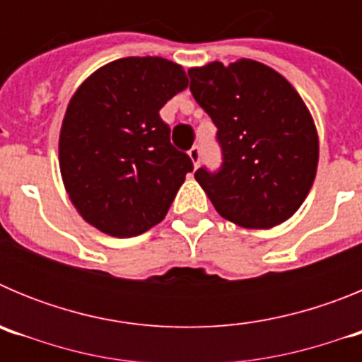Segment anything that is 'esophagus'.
<instances>
[{"label": "esophagus", "mask_w": 362, "mask_h": 362, "mask_svg": "<svg viewBox=\"0 0 362 362\" xmlns=\"http://www.w3.org/2000/svg\"><path fill=\"white\" fill-rule=\"evenodd\" d=\"M188 156H190L192 163H194V168H197V166H199V161H201V148H199V146H192V148L188 150Z\"/></svg>", "instance_id": "esophagus-1"}]
</instances>
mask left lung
<instances>
[{
  "mask_svg": "<svg viewBox=\"0 0 362 362\" xmlns=\"http://www.w3.org/2000/svg\"><path fill=\"white\" fill-rule=\"evenodd\" d=\"M190 92L217 127L219 170L194 177L225 219L272 228L297 212L315 179L319 139L300 95L270 66L239 59L188 70Z\"/></svg>",
  "mask_w": 362,
  "mask_h": 362,
  "instance_id": "8db88e82",
  "label": "left lung"
}]
</instances>
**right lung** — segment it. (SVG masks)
Instances as JSON below:
<instances>
[{
	"label": "right lung",
	"mask_w": 362,
	"mask_h": 362,
	"mask_svg": "<svg viewBox=\"0 0 362 362\" xmlns=\"http://www.w3.org/2000/svg\"><path fill=\"white\" fill-rule=\"evenodd\" d=\"M187 86L177 63L123 57L95 70L72 95L59 134V168L86 223L132 238L165 219L194 163L170 143L159 110Z\"/></svg>",
	"instance_id": "1"
}]
</instances>
